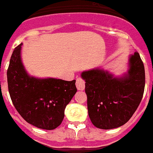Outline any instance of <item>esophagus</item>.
I'll use <instances>...</instances> for the list:
<instances>
[{
    "instance_id": "esophagus-1",
    "label": "esophagus",
    "mask_w": 153,
    "mask_h": 153,
    "mask_svg": "<svg viewBox=\"0 0 153 153\" xmlns=\"http://www.w3.org/2000/svg\"><path fill=\"white\" fill-rule=\"evenodd\" d=\"M76 85L78 90H83L85 87V82L81 77H78L76 81Z\"/></svg>"
}]
</instances>
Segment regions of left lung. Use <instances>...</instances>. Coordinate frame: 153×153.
<instances>
[{"label": "left lung", "mask_w": 153, "mask_h": 153, "mask_svg": "<svg viewBox=\"0 0 153 153\" xmlns=\"http://www.w3.org/2000/svg\"><path fill=\"white\" fill-rule=\"evenodd\" d=\"M85 81L90 121L102 130L117 128L133 116L142 100L145 86L144 66L139 53L130 58V69L123 77H113L100 69L81 73Z\"/></svg>", "instance_id": "1"}]
</instances>
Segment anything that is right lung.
<instances>
[{
    "label": "right lung",
    "instance_id": "obj_1",
    "mask_svg": "<svg viewBox=\"0 0 153 153\" xmlns=\"http://www.w3.org/2000/svg\"><path fill=\"white\" fill-rule=\"evenodd\" d=\"M21 46L22 44L14 48L7 70L12 102L27 123L43 130H53L62 123L66 106L77 91L76 80L29 76L21 61Z\"/></svg>",
    "mask_w": 153,
    "mask_h": 153
}]
</instances>
